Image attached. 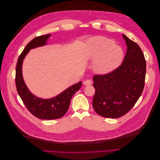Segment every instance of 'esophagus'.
I'll list each match as a JSON object with an SVG mask.
<instances>
[{"label":"esophagus","mask_w":160,"mask_h":160,"mask_svg":"<svg viewBox=\"0 0 160 160\" xmlns=\"http://www.w3.org/2000/svg\"><path fill=\"white\" fill-rule=\"evenodd\" d=\"M83 84L85 85H90L92 84V81L89 79H87L83 82Z\"/></svg>","instance_id":"1"}]
</instances>
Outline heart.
Returning <instances> with one entry per match:
<instances>
[{
	"label": "heart",
	"instance_id": "obj_1",
	"mask_svg": "<svg viewBox=\"0 0 160 160\" xmlns=\"http://www.w3.org/2000/svg\"><path fill=\"white\" fill-rule=\"evenodd\" d=\"M84 57L94 61L93 69L99 74L113 71L122 62L124 52L122 48L115 45L114 40L103 37H95L85 42Z\"/></svg>",
	"mask_w": 160,
	"mask_h": 160
}]
</instances>
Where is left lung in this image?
Instances as JSON below:
<instances>
[{"mask_svg": "<svg viewBox=\"0 0 160 160\" xmlns=\"http://www.w3.org/2000/svg\"><path fill=\"white\" fill-rule=\"evenodd\" d=\"M128 49L122 64L105 75H95L93 106L104 118H118L126 114L141 96L145 84L146 62L141 48L123 35Z\"/></svg>", "mask_w": 160, "mask_h": 160, "instance_id": "left-lung-1", "label": "left lung"}]
</instances>
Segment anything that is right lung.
<instances>
[{
  "label": "right lung",
  "instance_id": "right-lung-1",
  "mask_svg": "<svg viewBox=\"0 0 160 160\" xmlns=\"http://www.w3.org/2000/svg\"><path fill=\"white\" fill-rule=\"evenodd\" d=\"M50 37L51 35L37 37L28 43L18 59L15 77L17 92L26 108L37 118L47 120L62 118L69 109L72 95L81 88L82 85V82L80 81L69 87L57 96L47 99L37 98L27 88L22 74L23 60L31 49L45 45Z\"/></svg>",
  "mask_w": 160,
  "mask_h": 160
}]
</instances>
